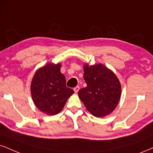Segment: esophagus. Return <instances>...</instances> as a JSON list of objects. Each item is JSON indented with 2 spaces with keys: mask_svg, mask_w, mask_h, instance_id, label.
Returning <instances> with one entry per match:
<instances>
[{
  "mask_svg": "<svg viewBox=\"0 0 153 153\" xmlns=\"http://www.w3.org/2000/svg\"><path fill=\"white\" fill-rule=\"evenodd\" d=\"M79 86H77L76 87L74 88V91L75 93H77V92L79 91Z\"/></svg>",
  "mask_w": 153,
  "mask_h": 153,
  "instance_id": "esophagus-1",
  "label": "esophagus"
}]
</instances>
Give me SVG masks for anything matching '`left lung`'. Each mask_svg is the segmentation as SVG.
Instances as JSON below:
<instances>
[{
  "instance_id": "obj_1",
  "label": "left lung",
  "mask_w": 153,
  "mask_h": 153,
  "mask_svg": "<svg viewBox=\"0 0 153 153\" xmlns=\"http://www.w3.org/2000/svg\"><path fill=\"white\" fill-rule=\"evenodd\" d=\"M86 87L78 94L86 108L96 117H104L116 108L121 94V86L115 74L103 65L84 67Z\"/></svg>"
}]
</instances>
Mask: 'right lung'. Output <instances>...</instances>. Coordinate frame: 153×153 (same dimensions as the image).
<instances>
[{
	"label": "right lung",
	"mask_w": 153,
	"mask_h": 153,
	"mask_svg": "<svg viewBox=\"0 0 153 153\" xmlns=\"http://www.w3.org/2000/svg\"><path fill=\"white\" fill-rule=\"evenodd\" d=\"M61 65L48 63L34 75L31 94L39 111L48 115H56L65 106L74 91L66 86L65 76L60 71Z\"/></svg>",
	"instance_id": "1"
}]
</instances>
